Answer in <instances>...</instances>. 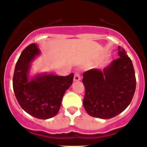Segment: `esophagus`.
<instances>
[{"mask_svg":"<svg viewBox=\"0 0 147 147\" xmlns=\"http://www.w3.org/2000/svg\"><path fill=\"white\" fill-rule=\"evenodd\" d=\"M80 80V75L78 72H76L74 75V80L75 81H79Z\"/></svg>","mask_w":147,"mask_h":147,"instance_id":"1","label":"esophagus"}]
</instances>
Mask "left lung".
Listing matches in <instances>:
<instances>
[{
    "instance_id": "8db88e82",
    "label": "left lung",
    "mask_w": 147,
    "mask_h": 147,
    "mask_svg": "<svg viewBox=\"0 0 147 147\" xmlns=\"http://www.w3.org/2000/svg\"><path fill=\"white\" fill-rule=\"evenodd\" d=\"M118 59L101 71L92 69L83 75L86 88L83 106L89 115L109 119L124 111L132 101L136 86L135 71L123 48Z\"/></svg>"
}]
</instances>
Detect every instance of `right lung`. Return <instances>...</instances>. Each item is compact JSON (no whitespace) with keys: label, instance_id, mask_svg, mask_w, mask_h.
<instances>
[{"label":"right lung","instance_id":"obj_1","mask_svg":"<svg viewBox=\"0 0 147 147\" xmlns=\"http://www.w3.org/2000/svg\"><path fill=\"white\" fill-rule=\"evenodd\" d=\"M40 51L35 43L23 50L15 67L13 88L21 107L29 115L42 120L57 115L66 90L73 82L74 74L67 76L40 75L28 79L30 61Z\"/></svg>","mask_w":147,"mask_h":147}]
</instances>
